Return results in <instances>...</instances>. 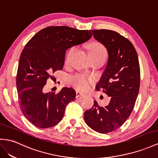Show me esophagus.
<instances>
[{
	"instance_id": "1",
	"label": "esophagus",
	"mask_w": 158,
	"mask_h": 158,
	"mask_svg": "<svg viewBox=\"0 0 158 158\" xmlns=\"http://www.w3.org/2000/svg\"><path fill=\"white\" fill-rule=\"evenodd\" d=\"M75 93H76V98H79V96L83 95L82 93L80 92V91H78V90H76V91H75Z\"/></svg>"
}]
</instances>
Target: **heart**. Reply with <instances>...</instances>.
Wrapping results in <instances>:
<instances>
[{
	"label": "heart",
	"instance_id": "heart-1",
	"mask_svg": "<svg viewBox=\"0 0 158 158\" xmlns=\"http://www.w3.org/2000/svg\"><path fill=\"white\" fill-rule=\"evenodd\" d=\"M75 47H71L69 50L66 56V62L68 60L69 57L74 51ZM89 53L91 59L106 58L107 51L106 48L103 44L100 43H92L89 49ZM94 77L92 76L83 73H75L68 77L67 81L71 86L81 91L86 90L90 87L91 83L94 81Z\"/></svg>",
	"mask_w": 158,
	"mask_h": 158
}]
</instances>
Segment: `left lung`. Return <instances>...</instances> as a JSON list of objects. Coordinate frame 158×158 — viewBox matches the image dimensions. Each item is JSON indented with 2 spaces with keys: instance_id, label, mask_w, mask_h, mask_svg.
<instances>
[{
  "instance_id": "1",
  "label": "left lung",
  "mask_w": 158,
  "mask_h": 158,
  "mask_svg": "<svg viewBox=\"0 0 158 158\" xmlns=\"http://www.w3.org/2000/svg\"><path fill=\"white\" fill-rule=\"evenodd\" d=\"M94 38L106 47L109 58L106 70L96 85L111 98L108 106H94L85 111L89 127L101 133L116 130L127 120L134 107L140 85V68L135 47L129 40L111 30H92Z\"/></svg>"
}]
</instances>
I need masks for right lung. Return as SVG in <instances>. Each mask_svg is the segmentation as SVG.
Returning <instances> with one entry per match:
<instances>
[{
	"label": "right lung",
	"mask_w": 158,
	"mask_h": 158,
	"mask_svg": "<svg viewBox=\"0 0 158 158\" xmlns=\"http://www.w3.org/2000/svg\"><path fill=\"white\" fill-rule=\"evenodd\" d=\"M91 36V30L48 27L39 31L24 47L16 84L20 108L35 126L48 128L63 119L66 106L75 98V90L63 87L57 94H44L43 87L56 71L62 70L66 50L86 42Z\"/></svg>",
	"instance_id": "add662e5"
}]
</instances>
